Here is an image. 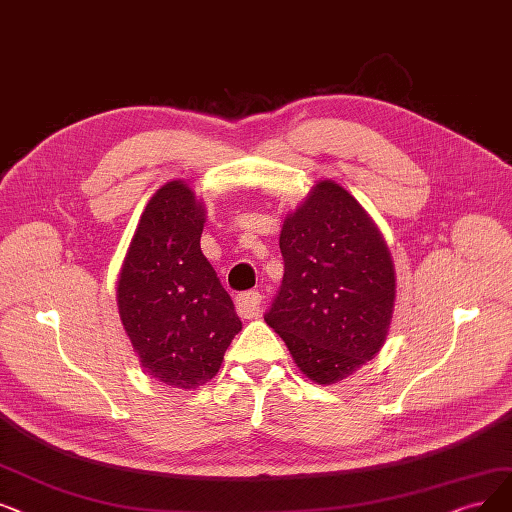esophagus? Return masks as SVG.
Listing matches in <instances>:
<instances>
[{
	"mask_svg": "<svg viewBox=\"0 0 512 512\" xmlns=\"http://www.w3.org/2000/svg\"><path fill=\"white\" fill-rule=\"evenodd\" d=\"M260 302H262V296H260V292H256V290L243 292V294H239L237 300H235L239 315L245 317V319L258 317V313H260Z\"/></svg>",
	"mask_w": 512,
	"mask_h": 512,
	"instance_id": "34e87169",
	"label": "esophagus"
}]
</instances>
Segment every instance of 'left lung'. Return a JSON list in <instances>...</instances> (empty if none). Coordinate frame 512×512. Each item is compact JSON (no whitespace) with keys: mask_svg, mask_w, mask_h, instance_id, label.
I'll list each match as a JSON object with an SVG mask.
<instances>
[{"mask_svg":"<svg viewBox=\"0 0 512 512\" xmlns=\"http://www.w3.org/2000/svg\"><path fill=\"white\" fill-rule=\"evenodd\" d=\"M283 281L264 315L300 370L334 384L374 359L395 302V269L359 201L321 180L285 218Z\"/></svg>","mask_w":512,"mask_h":512,"instance_id":"1","label":"left lung"}]
</instances>
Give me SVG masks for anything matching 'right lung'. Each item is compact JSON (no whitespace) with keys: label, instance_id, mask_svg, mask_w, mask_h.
Returning a JSON list of instances; mask_svg holds the SVG:
<instances>
[{"label":"right lung","instance_id":"1","mask_svg":"<svg viewBox=\"0 0 512 512\" xmlns=\"http://www.w3.org/2000/svg\"><path fill=\"white\" fill-rule=\"evenodd\" d=\"M203 203L180 180L147 203L119 275V317L149 376L174 388L212 380L241 330L233 300L201 252Z\"/></svg>","mask_w":512,"mask_h":512}]
</instances>
